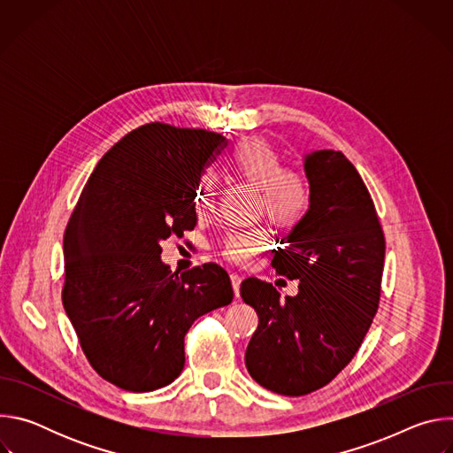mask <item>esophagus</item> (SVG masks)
Returning <instances> with one entry per match:
<instances>
[{
    "mask_svg": "<svg viewBox=\"0 0 453 453\" xmlns=\"http://www.w3.org/2000/svg\"><path fill=\"white\" fill-rule=\"evenodd\" d=\"M231 285H233V290H234V296L240 297V285H242V276L238 274H231Z\"/></svg>",
    "mask_w": 453,
    "mask_h": 453,
    "instance_id": "1",
    "label": "esophagus"
}]
</instances>
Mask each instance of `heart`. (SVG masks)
I'll list each match as a JSON object with an SVG mask.
<instances>
[{"label": "heart", "instance_id": "b5f03b06", "mask_svg": "<svg viewBox=\"0 0 453 453\" xmlns=\"http://www.w3.org/2000/svg\"><path fill=\"white\" fill-rule=\"evenodd\" d=\"M231 170L252 188L260 189V210L280 226H294L303 219L310 204V189L304 175L283 166V157L274 145L260 138L240 142L229 156ZM217 177L206 170L201 173L193 201L199 211L213 206ZM267 247V234L260 229L229 233L222 243V256L236 265H249L254 256Z\"/></svg>", "mask_w": 453, "mask_h": 453}]
</instances>
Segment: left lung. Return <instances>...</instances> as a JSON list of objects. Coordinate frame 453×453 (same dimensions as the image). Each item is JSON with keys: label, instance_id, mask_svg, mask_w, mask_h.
<instances>
[{"label": "left lung", "instance_id": "8db88e82", "mask_svg": "<svg viewBox=\"0 0 453 453\" xmlns=\"http://www.w3.org/2000/svg\"><path fill=\"white\" fill-rule=\"evenodd\" d=\"M310 206L273 257L278 274L299 281L297 296L262 280L242 281L257 313L245 351L249 374L283 396L330 383L358 351L380 303L383 231L369 191L342 152L304 156Z\"/></svg>", "mask_w": 453, "mask_h": 453}]
</instances>
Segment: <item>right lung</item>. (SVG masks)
Returning a JSON list of instances; mask_svg holds the SVG:
<instances>
[{
    "label": "right lung",
    "instance_id": "right-lung-1",
    "mask_svg": "<svg viewBox=\"0 0 453 453\" xmlns=\"http://www.w3.org/2000/svg\"><path fill=\"white\" fill-rule=\"evenodd\" d=\"M226 138L147 123L96 165L64 233L62 304L93 369L119 389L149 393L184 367V335L233 301L217 264L172 273L161 242L197 226L196 191Z\"/></svg>",
    "mask_w": 453,
    "mask_h": 453
}]
</instances>
